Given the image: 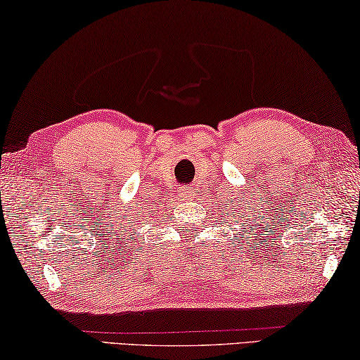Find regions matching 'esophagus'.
I'll list each match as a JSON object with an SVG mask.
<instances>
[{
	"label": "esophagus",
	"instance_id": "esophagus-1",
	"mask_svg": "<svg viewBox=\"0 0 360 360\" xmlns=\"http://www.w3.org/2000/svg\"><path fill=\"white\" fill-rule=\"evenodd\" d=\"M181 196H184L185 199H191L193 198V193L190 190H186V191L181 193Z\"/></svg>",
	"mask_w": 360,
	"mask_h": 360
}]
</instances>
